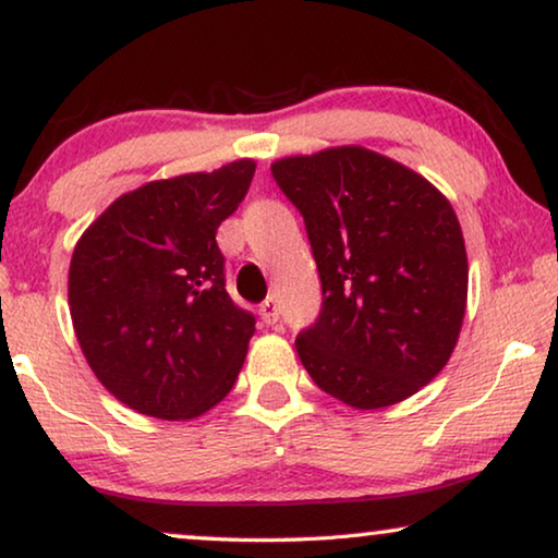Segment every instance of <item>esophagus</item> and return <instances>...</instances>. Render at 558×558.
Returning <instances> with one entry per match:
<instances>
[{"mask_svg": "<svg viewBox=\"0 0 558 558\" xmlns=\"http://www.w3.org/2000/svg\"><path fill=\"white\" fill-rule=\"evenodd\" d=\"M258 315H262V319L266 325H277L279 323V304L274 296H269V300L262 302V307H258Z\"/></svg>", "mask_w": 558, "mask_h": 558, "instance_id": "34e87169", "label": "esophagus"}]
</instances>
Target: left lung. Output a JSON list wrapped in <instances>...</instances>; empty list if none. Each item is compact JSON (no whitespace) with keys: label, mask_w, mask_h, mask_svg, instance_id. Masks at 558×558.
<instances>
[{"label":"left lung","mask_w":558,"mask_h":558,"mask_svg":"<svg viewBox=\"0 0 558 558\" xmlns=\"http://www.w3.org/2000/svg\"><path fill=\"white\" fill-rule=\"evenodd\" d=\"M271 174L304 216L323 312L296 353L325 393L393 407L437 378L460 340L468 251L429 180L361 144L281 157Z\"/></svg>","instance_id":"obj_1"}]
</instances>
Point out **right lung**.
<instances>
[{
    "label": "right lung",
    "instance_id": "obj_1",
    "mask_svg": "<svg viewBox=\"0 0 558 558\" xmlns=\"http://www.w3.org/2000/svg\"><path fill=\"white\" fill-rule=\"evenodd\" d=\"M254 159L119 195L75 243L68 304L90 371L129 409L187 422L231 391L256 319L226 292L216 231Z\"/></svg>",
    "mask_w": 558,
    "mask_h": 558
}]
</instances>
